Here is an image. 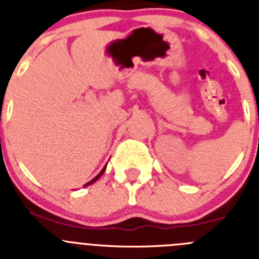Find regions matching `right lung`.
I'll return each instance as SVG.
<instances>
[{
  "instance_id": "right-lung-1",
  "label": "right lung",
  "mask_w": 259,
  "mask_h": 259,
  "mask_svg": "<svg viewBox=\"0 0 259 259\" xmlns=\"http://www.w3.org/2000/svg\"><path fill=\"white\" fill-rule=\"evenodd\" d=\"M105 170H106V164H105V167H104V168H102V170H101V172L98 174V175L96 176V178H93V179L91 180V182H88V183H87V184H84V187H88V185H91V184H93V183H95V182H97V180L100 179V178H101L102 174L105 172Z\"/></svg>"
}]
</instances>
